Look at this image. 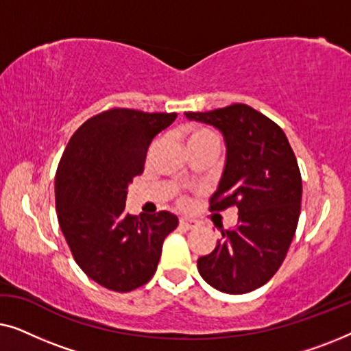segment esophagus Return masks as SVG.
Listing matches in <instances>:
<instances>
[{
  "instance_id": "esophagus-1",
  "label": "esophagus",
  "mask_w": 351,
  "mask_h": 351,
  "mask_svg": "<svg viewBox=\"0 0 351 351\" xmlns=\"http://www.w3.org/2000/svg\"><path fill=\"white\" fill-rule=\"evenodd\" d=\"M196 225H198V222H196V220H193V219L184 217V219L179 220V227L184 228V230H193V228H196Z\"/></svg>"
}]
</instances>
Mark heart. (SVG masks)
<instances>
[{
    "label": "heart",
    "instance_id": "b5f03b06",
    "mask_svg": "<svg viewBox=\"0 0 351 351\" xmlns=\"http://www.w3.org/2000/svg\"><path fill=\"white\" fill-rule=\"evenodd\" d=\"M186 143H189L190 150H196V148H210L214 152H220L222 148V138L214 129L206 126H190L185 131ZM179 203H185L184 198L179 199Z\"/></svg>",
    "mask_w": 351,
    "mask_h": 351
}]
</instances>
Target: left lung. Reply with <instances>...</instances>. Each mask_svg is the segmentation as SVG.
<instances>
[{
    "mask_svg": "<svg viewBox=\"0 0 351 351\" xmlns=\"http://www.w3.org/2000/svg\"><path fill=\"white\" fill-rule=\"evenodd\" d=\"M185 114L220 129L227 143L209 210L238 209V225L220 232L214 251L198 258V271L215 289L246 294L271 280L295 234L302 201L297 158L285 131L246 104Z\"/></svg>",
    "mask_w": 351,
    "mask_h": 351,
    "instance_id": "left-lung-1",
    "label": "left lung"
}]
</instances>
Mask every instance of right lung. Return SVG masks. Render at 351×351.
Returning a JSON list of instances; mask_svg holds the SVG:
<instances>
[{
  "label": "right lung",
  "mask_w": 351,
  "mask_h": 351,
  "mask_svg": "<svg viewBox=\"0 0 351 351\" xmlns=\"http://www.w3.org/2000/svg\"><path fill=\"white\" fill-rule=\"evenodd\" d=\"M176 113L110 108L66 143L56 172V210L71 256L97 285L129 292L155 275L162 241L179 225L167 210L128 214V185L141 176L153 137Z\"/></svg>",
  "instance_id": "right-lung-1"
}]
</instances>
